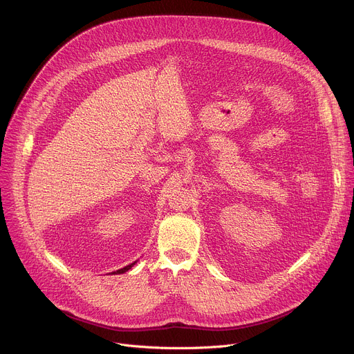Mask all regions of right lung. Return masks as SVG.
I'll list each match as a JSON object with an SVG mask.
<instances>
[{
    "label": "right lung",
    "mask_w": 354,
    "mask_h": 354,
    "mask_svg": "<svg viewBox=\"0 0 354 354\" xmlns=\"http://www.w3.org/2000/svg\"><path fill=\"white\" fill-rule=\"evenodd\" d=\"M134 263H136V262H134ZM134 263H131V265H129V266H126V268H123V269H119V270L113 272V274H120V273H124V272H127L129 269H131V266H133Z\"/></svg>",
    "instance_id": "right-lung-1"
}]
</instances>
